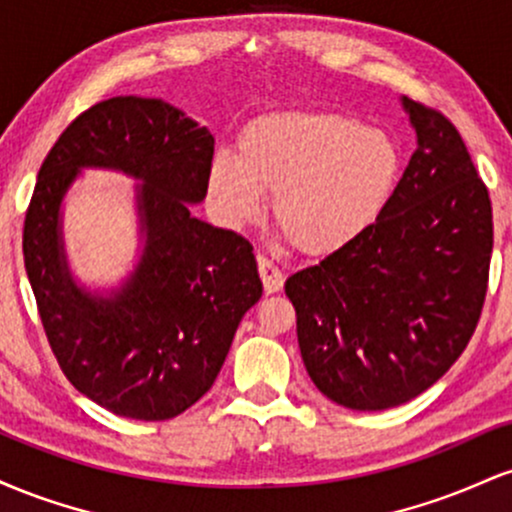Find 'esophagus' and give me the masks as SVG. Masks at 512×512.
<instances>
[{
    "mask_svg": "<svg viewBox=\"0 0 512 512\" xmlns=\"http://www.w3.org/2000/svg\"><path fill=\"white\" fill-rule=\"evenodd\" d=\"M257 269H260L262 286L267 293H276L284 286V274H281V269L264 255H257Z\"/></svg>",
    "mask_w": 512,
    "mask_h": 512,
    "instance_id": "esophagus-1",
    "label": "esophagus"
}]
</instances>
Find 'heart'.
Here are the masks:
<instances>
[{"instance_id":"1","label":"heart","mask_w":512,"mask_h":512,"mask_svg":"<svg viewBox=\"0 0 512 512\" xmlns=\"http://www.w3.org/2000/svg\"><path fill=\"white\" fill-rule=\"evenodd\" d=\"M395 139L342 113H272L240 132L236 158L216 154L207 195L240 231L260 221L264 192L281 233L310 255L344 250L378 221L399 178Z\"/></svg>"}]
</instances>
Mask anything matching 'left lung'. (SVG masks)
<instances>
[{"label":"left lung","instance_id":"8db88e82","mask_svg":"<svg viewBox=\"0 0 512 512\" xmlns=\"http://www.w3.org/2000/svg\"><path fill=\"white\" fill-rule=\"evenodd\" d=\"M416 151L361 238L286 279L301 356L346 409L409 402L472 339L489 284L493 216L455 125L402 96Z\"/></svg>","mask_w":512,"mask_h":512}]
</instances>
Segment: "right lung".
<instances>
[{"label":"right lung","mask_w":512,"mask_h":512,"mask_svg":"<svg viewBox=\"0 0 512 512\" xmlns=\"http://www.w3.org/2000/svg\"><path fill=\"white\" fill-rule=\"evenodd\" d=\"M214 137L161 98L117 96L81 113L38 173L23 262L62 373L117 416L166 421L207 395L243 315L260 301L252 245L190 214L207 197ZM84 167L125 172L143 255L110 292L73 279L61 202Z\"/></svg>","instance_id":"add662e5"}]
</instances>
